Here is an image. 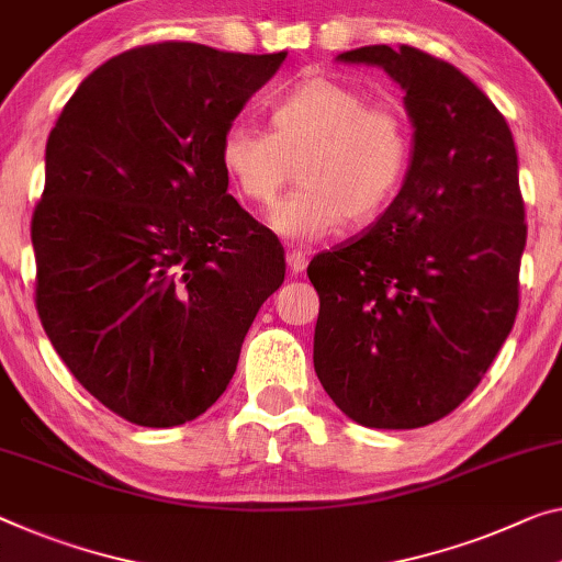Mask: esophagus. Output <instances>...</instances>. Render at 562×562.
I'll return each mask as SVG.
<instances>
[{"label": "esophagus", "mask_w": 562, "mask_h": 562, "mask_svg": "<svg viewBox=\"0 0 562 562\" xmlns=\"http://www.w3.org/2000/svg\"><path fill=\"white\" fill-rule=\"evenodd\" d=\"M286 263H289V269H291V273H304L306 271V266H308V256L304 254V251H296V248H291V251L286 254Z\"/></svg>", "instance_id": "34e87169"}]
</instances>
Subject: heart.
Masks as SVG:
<instances>
[{"label": "heart", "instance_id": "1", "mask_svg": "<svg viewBox=\"0 0 562 562\" xmlns=\"http://www.w3.org/2000/svg\"><path fill=\"white\" fill-rule=\"evenodd\" d=\"M409 125L400 110L371 102L334 77H308L271 108V133L233 123L221 166L236 191L271 203L299 162V188L269 211L291 244H316L351 218L371 221L392 201L409 166Z\"/></svg>", "mask_w": 562, "mask_h": 562}]
</instances>
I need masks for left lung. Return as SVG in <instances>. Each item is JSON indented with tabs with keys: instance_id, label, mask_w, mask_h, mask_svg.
I'll return each instance as SVG.
<instances>
[{
	"instance_id": "1",
	"label": "left lung",
	"mask_w": 562,
	"mask_h": 562,
	"mask_svg": "<svg viewBox=\"0 0 562 562\" xmlns=\"http://www.w3.org/2000/svg\"><path fill=\"white\" fill-rule=\"evenodd\" d=\"M414 127L404 183L364 236L308 263L314 369L349 419L417 429L468 400L517 314L525 203L510 127L468 75L402 45L359 47Z\"/></svg>"
}]
</instances>
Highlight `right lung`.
Segmentation results:
<instances>
[{
    "label": "right lung",
    "mask_w": 562,
    "mask_h": 562,
    "mask_svg": "<svg viewBox=\"0 0 562 562\" xmlns=\"http://www.w3.org/2000/svg\"><path fill=\"white\" fill-rule=\"evenodd\" d=\"M283 59L193 42L123 52L47 137L32 215L42 326L77 382L140 427L186 425L226 392L286 276L218 155Z\"/></svg>",
    "instance_id": "1"
}]
</instances>
